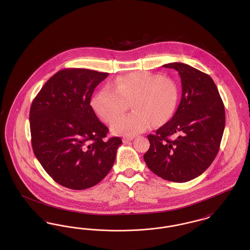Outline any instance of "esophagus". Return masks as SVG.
I'll use <instances>...</instances> for the list:
<instances>
[{"mask_svg":"<svg viewBox=\"0 0 250 250\" xmlns=\"http://www.w3.org/2000/svg\"><path fill=\"white\" fill-rule=\"evenodd\" d=\"M131 141H133V137H125V138H123V143H129Z\"/></svg>","mask_w":250,"mask_h":250,"instance_id":"34e87169","label":"esophagus"}]
</instances>
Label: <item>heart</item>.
<instances>
[{"instance_id":"obj_1","label":"heart","mask_w":250,"mask_h":250,"mask_svg":"<svg viewBox=\"0 0 250 250\" xmlns=\"http://www.w3.org/2000/svg\"><path fill=\"white\" fill-rule=\"evenodd\" d=\"M177 83L168 77L150 72H134L118 77L111 86L101 89L92 100L95 113L111 123L131 103L133 113L111 125L115 135L134 136L151 124L162 125L173 116L178 104Z\"/></svg>"}]
</instances>
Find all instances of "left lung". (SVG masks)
I'll return each mask as SVG.
<instances>
[{
    "label": "left lung",
    "mask_w": 250,
    "mask_h": 250,
    "mask_svg": "<svg viewBox=\"0 0 250 250\" xmlns=\"http://www.w3.org/2000/svg\"><path fill=\"white\" fill-rule=\"evenodd\" d=\"M163 66L178 71L182 98L172 118L148 135L150 148L143 158L157 176L185 183L200 176L214 161L225 128V108L209 75L183 62Z\"/></svg>",
    "instance_id": "8db88e82"
}]
</instances>
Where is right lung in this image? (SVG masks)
<instances>
[{"label":"right lung","instance_id":"obj_1","mask_svg":"<svg viewBox=\"0 0 250 250\" xmlns=\"http://www.w3.org/2000/svg\"><path fill=\"white\" fill-rule=\"evenodd\" d=\"M107 73L83 68L53 75L30 109L32 146L37 160L56 183L83 190L107 176L122 140H108V128L90 105Z\"/></svg>","mask_w":250,"mask_h":250}]
</instances>
